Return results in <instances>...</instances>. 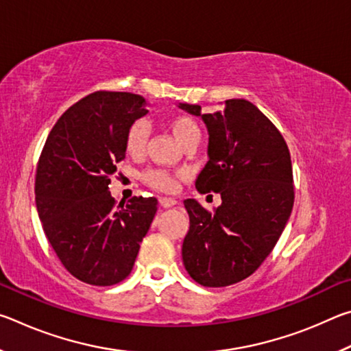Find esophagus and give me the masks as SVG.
<instances>
[{"label": "esophagus", "instance_id": "34e87169", "mask_svg": "<svg viewBox=\"0 0 351 351\" xmlns=\"http://www.w3.org/2000/svg\"><path fill=\"white\" fill-rule=\"evenodd\" d=\"M159 204H161L164 209H170V207H173L176 204V199H173V198H159Z\"/></svg>", "mask_w": 351, "mask_h": 351}]
</instances>
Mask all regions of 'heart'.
<instances>
[{
	"label": "heart",
	"instance_id": "obj_1",
	"mask_svg": "<svg viewBox=\"0 0 351 351\" xmlns=\"http://www.w3.org/2000/svg\"><path fill=\"white\" fill-rule=\"evenodd\" d=\"M169 128L173 138L180 142L181 145L187 144L190 141H199V127L195 122V119L189 117L186 114H178L171 117L169 121ZM148 139V128L144 122H134L132 127L128 128L125 136V152L130 156L138 158L145 150ZM144 181L148 186L153 187L158 192L171 193L178 189V180L175 175H171L167 170H150L144 175Z\"/></svg>",
	"mask_w": 351,
	"mask_h": 351
}]
</instances>
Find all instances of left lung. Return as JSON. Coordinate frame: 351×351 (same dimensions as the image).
<instances>
[{
    "label": "left lung",
    "instance_id": "1",
    "mask_svg": "<svg viewBox=\"0 0 351 351\" xmlns=\"http://www.w3.org/2000/svg\"><path fill=\"white\" fill-rule=\"evenodd\" d=\"M209 133V161L195 187L221 195L207 212L197 199L184 201L190 228L182 243L189 276L203 287H229L254 274L274 249L294 204L293 165L287 142L268 117L245 99H229L223 110L201 112Z\"/></svg>",
    "mask_w": 351,
    "mask_h": 351
}]
</instances>
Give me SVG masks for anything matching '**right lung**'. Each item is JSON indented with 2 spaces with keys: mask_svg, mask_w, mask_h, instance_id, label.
<instances>
[{
  "mask_svg": "<svg viewBox=\"0 0 351 351\" xmlns=\"http://www.w3.org/2000/svg\"><path fill=\"white\" fill-rule=\"evenodd\" d=\"M145 105L138 94L93 93L63 112L40 154L35 203L45 234L64 268L96 287L128 277L158 210L153 197L116 204L108 187Z\"/></svg>",
  "mask_w": 351,
  "mask_h": 351,
  "instance_id": "1",
  "label": "right lung"
}]
</instances>
